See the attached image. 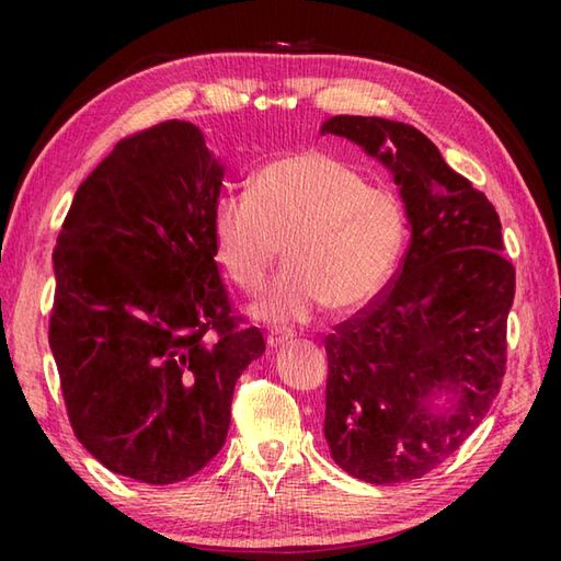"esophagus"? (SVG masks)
<instances>
[{"mask_svg":"<svg viewBox=\"0 0 561 561\" xmlns=\"http://www.w3.org/2000/svg\"><path fill=\"white\" fill-rule=\"evenodd\" d=\"M291 342V335L289 332H282V330H274L267 335V347L270 350H277V347H284V344Z\"/></svg>","mask_w":561,"mask_h":561,"instance_id":"34e87169","label":"esophagus"}]
</instances>
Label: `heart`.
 <instances>
[{
	"label": "heart",
	"mask_w": 561,
	"mask_h": 561,
	"mask_svg": "<svg viewBox=\"0 0 561 561\" xmlns=\"http://www.w3.org/2000/svg\"><path fill=\"white\" fill-rule=\"evenodd\" d=\"M211 250L238 289L257 294L279 257L289 267L255 304L267 323H304L320 308L347 316L388 287L408 241V214L352 163L304 149L262 163L248 193L217 199Z\"/></svg>",
	"instance_id": "obj_1"
}]
</instances>
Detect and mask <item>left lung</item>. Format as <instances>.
I'll list each match as a JSON object with an SVG mask.
<instances>
[{"label":"left lung","mask_w":561,"mask_h":561,"mask_svg":"<svg viewBox=\"0 0 561 561\" xmlns=\"http://www.w3.org/2000/svg\"><path fill=\"white\" fill-rule=\"evenodd\" d=\"M323 135L350 139L392 175L410 245L392 287L325 340V440L368 484L420 480L480 426L502 386L516 270L502 255L492 202L420 129L335 115Z\"/></svg>","instance_id":"8db88e82"}]
</instances>
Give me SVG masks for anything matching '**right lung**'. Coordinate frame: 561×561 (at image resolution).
Masks as SVG:
<instances>
[{
    "instance_id": "right-lung-1",
    "label": "right lung",
    "mask_w": 561,
    "mask_h": 561,
    "mask_svg": "<svg viewBox=\"0 0 561 561\" xmlns=\"http://www.w3.org/2000/svg\"><path fill=\"white\" fill-rule=\"evenodd\" d=\"M224 163L199 127L117 141L53 253L50 350L79 444L111 472L173 484L221 450L236 380L265 352L236 328L211 250Z\"/></svg>"
}]
</instances>
